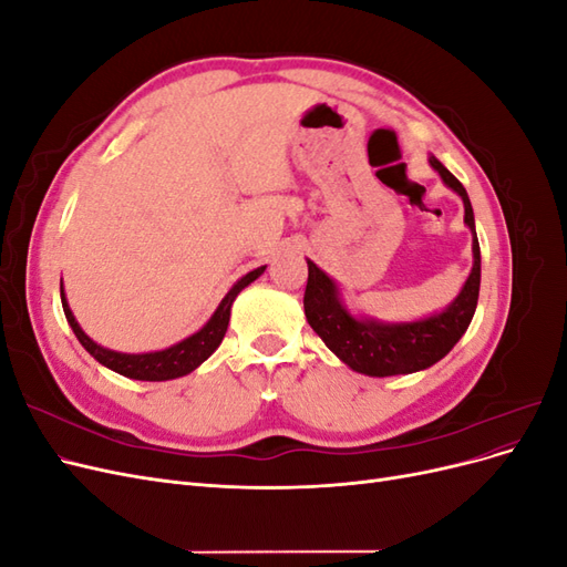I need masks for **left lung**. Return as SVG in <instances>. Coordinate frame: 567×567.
<instances>
[{
    "mask_svg": "<svg viewBox=\"0 0 567 567\" xmlns=\"http://www.w3.org/2000/svg\"><path fill=\"white\" fill-rule=\"evenodd\" d=\"M431 165L437 169L444 184L461 196L463 208H466V217L463 219H466V225L473 231L471 277L463 284L461 293L447 310L409 323H379L357 319L342 307L336 284L315 262L307 260L310 277H307L302 300L305 317L315 333L326 342V348L359 373L383 379V375L414 373L433 367L466 333L475 315L480 293V244L475 236L471 200L463 184L435 156H431Z\"/></svg>",
    "mask_w": 567,
    "mask_h": 567,
    "instance_id": "left-lung-1",
    "label": "left lung"
}]
</instances>
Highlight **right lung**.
I'll return each mask as SVG.
<instances>
[{"instance_id": "add662e5", "label": "right lung", "mask_w": 567, "mask_h": 567, "mask_svg": "<svg viewBox=\"0 0 567 567\" xmlns=\"http://www.w3.org/2000/svg\"><path fill=\"white\" fill-rule=\"evenodd\" d=\"M262 271H265V267H257L250 274H246L241 281H236L234 288L225 296V300L219 302L217 312L210 317V321L205 323L198 333L188 336L186 340L177 342V346L161 350V352L123 354V352H113V350L101 348L80 329V323L75 321L71 307H68V302H65L63 284H61V302H63V312H65L68 323H71L73 333L82 342V348L87 350L99 364H104L111 371H115L120 375H127V379H134V381H169V379H179V375L192 373L219 348V342H221V338H225L227 326H229L231 302L248 284H252L257 277H260Z\"/></svg>"}]
</instances>
